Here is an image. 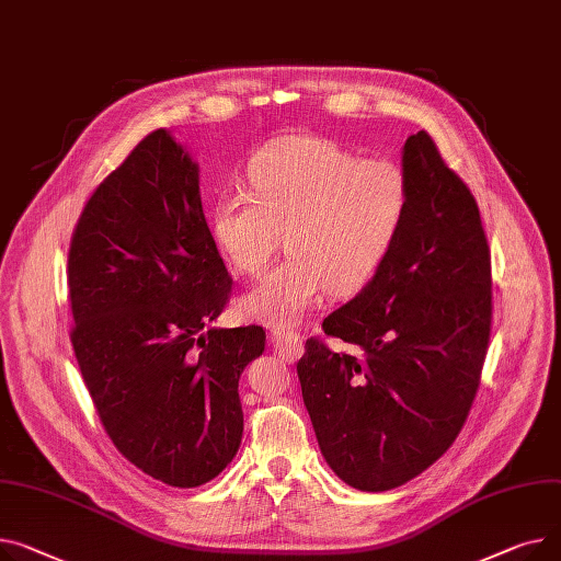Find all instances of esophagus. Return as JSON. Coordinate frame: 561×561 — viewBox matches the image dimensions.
<instances>
[{
    "instance_id": "obj_1",
    "label": "esophagus",
    "mask_w": 561,
    "mask_h": 561,
    "mask_svg": "<svg viewBox=\"0 0 561 561\" xmlns=\"http://www.w3.org/2000/svg\"><path fill=\"white\" fill-rule=\"evenodd\" d=\"M271 345L273 350L288 363L297 360L302 356V339L300 333H295L293 329H284V327H275L271 331Z\"/></svg>"
}]
</instances>
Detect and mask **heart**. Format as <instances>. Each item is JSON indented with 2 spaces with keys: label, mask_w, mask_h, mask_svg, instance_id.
Returning <instances> with one entry per match:
<instances>
[{
  "label": "heart",
  "mask_w": 561,
  "mask_h": 561,
  "mask_svg": "<svg viewBox=\"0 0 561 561\" xmlns=\"http://www.w3.org/2000/svg\"><path fill=\"white\" fill-rule=\"evenodd\" d=\"M250 192H222L211 234L248 277L279 248L288 256L241 300L248 318L290 324L324 290L352 295L379 273L410 214V178L392 160H363L335 141L288 137L264 148L248 169Z\"/></svg>",
  "instance_id": "heart-1"
}]
</instances>
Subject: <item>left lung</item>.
Segmentation results:
<instances>
[{"instance_id":"obj_1","label":"left lung","mask_w":561,"mask_h":561,"mask_svg":"<svg viewBox=\"0 0 561 561\" xmlns=\"http://www.w3.org/2000/svg\"><path fill=\"white\" fill-rule=\"evenodd\" d=\"M401 167L413 201L397 245L322 322L354 354L311 339L297 363L320 451L360 492L399 488L456 442L492 327V256L469 186L424 130Z\"/></svg>"}]
</instances>
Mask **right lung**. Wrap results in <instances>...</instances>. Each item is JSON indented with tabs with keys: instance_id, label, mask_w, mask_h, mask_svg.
Returning a JSON list of instances; mask_svg holds the SVG:
<instances>
[{
	"instance_id": "obj_1",
	"label": "right lung",
	"mask_w": 561,
	"mask_h": 561,
	"mask_svg": "<svg viewBox=\"0 0 561 561\" xmlns=\"http://www.w3.org/2000/svg\"><path fill=\"white\" fill-rule=\"evenodd\" d=\"M198 164L160 128L88 201L71 234V345L119 454L171 488L226 469L243 437L241 371L266 331L211 327L232 277L207 228Z\"/></svg>"
}]
</instances>
